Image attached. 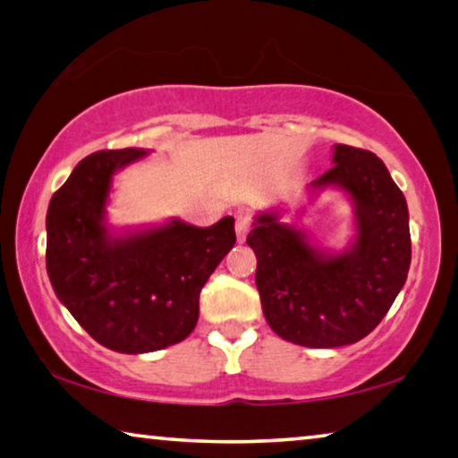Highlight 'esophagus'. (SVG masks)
<instances>
[{"label": "esophagus", "instance_id": "esophagus-1", "mask_svg": "<svg viewBox=\"0 0 458 458\" xmlns=\"http://www.w3.org/2000/svg\"><path fill=\"white\" fill-rule=\"evenodd\" d=\"M248 232H250V216H248L246 212H238L236 214V236H238V242H244Z\"/></svg>", "mask_w": 458, "mask_h": 458}]
</instances>
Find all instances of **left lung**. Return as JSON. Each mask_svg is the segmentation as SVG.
Returning a JSON list of instances; mask_svg holds the SVG:
<instances>
[{"label":"left lung","mask_w":458,"mask_h":458,"mask_svg":"<svg viewBox=\"0 0 458 458\" xmlns=\"http://www.w3.org/2000/svg\"><path fill=\"white\" fill-rule=\"evenodd\" d=\"M339 188L355 212V240L325 252L278 212L257 216L246 242L257 254L262 313L278 337L305 347H341L374 331L406 283L408 206L384 161L366 149L333 147V167L313 191Z\"/></svg>","instance_id":"left-lung-1"}]
</instances>
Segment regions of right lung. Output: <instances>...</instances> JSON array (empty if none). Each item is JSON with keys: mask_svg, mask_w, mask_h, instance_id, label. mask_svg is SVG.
<instances>
[{"mask_svg": "<svg viewBox=\"0 0 458 458\" xmlns=\"http://www.w3.org/2000/svg\"><path fill=\"white\" fill-rule=\"evenodd\" d=\"M149 151L127 147L84 157L46 214L52 289L92 339L119 353L157 352L190 335L199 291L236 242L234 218L210 228L172 220L113 234V175Z\"/></svg>", "mask_w": 458, "mask_h": 458, "instance_id": "obj_1", "label": "right lung"}]
</instances>
